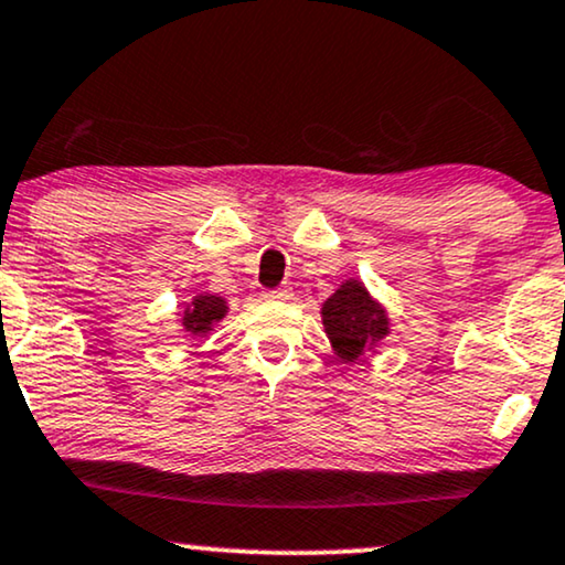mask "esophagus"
<instances>
[{"label":"esophagus","mask_w":565,"mask_h":565,"mask_svg":"<svg viewBox=\"0 0 565 565\" xmlns=\"http://www.w3.org/2000/svg\"><path fill=\"white\" fill-rule=\"evenodd\" d=\"M264 298H271V301H288L290 298V288H275V290H267Z\"/></svg>","instance_id":"1"}]
</instances>
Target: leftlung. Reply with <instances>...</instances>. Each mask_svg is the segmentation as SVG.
<instances>
[{
    "label": "left lung",
    "instance_id": "left-lung-1",
    "mask_svg": "<svg viewBox=\"0 0 565 565\" xmlns=\"http://www.w3.org/2000/svg\"><path fill=\"white\" fill-rule=\"evenodd\" d=\"M324 335L340 361H366L390 335V315L361 280L348 277L322 303Z\"/></svg>",
    "mask_w": 565,
    "mask_h": 565
}]
</instances>
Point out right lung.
Returning a JSON list of instances; mask_svg holds the SVG:
<instances>
[{"instance_id": "right-lung-1", "label": "right lung", "mask_w": 565, "mask_h": 565, "mask_svg": "<svg viewBox=\"0 0 565 565\" xmlns=\"http://www.w3.org/2000/svg\"><path fill=\"white\" fill-rule=\"evenodd\" d=\"M227 301L214 294H196L178 311V322L183 338H206L209 332L227 317Z\"/></svg>"}]
</instances>
